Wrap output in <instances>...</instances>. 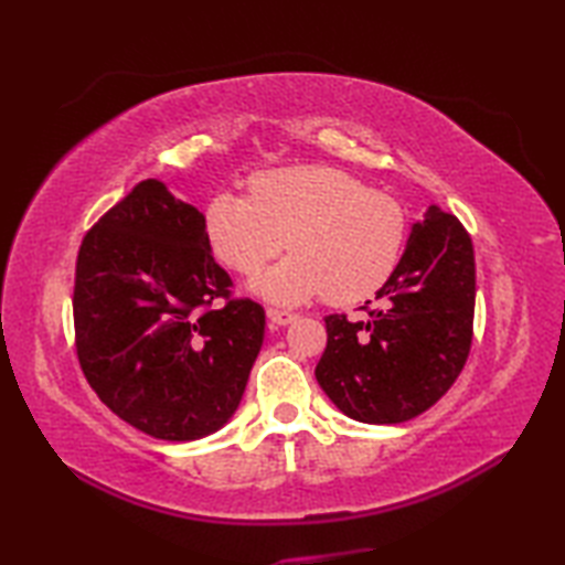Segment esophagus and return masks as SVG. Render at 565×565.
<instances>
[{
    "instance_id": "34e87169",
    "label": "esophagus",
    "mask_w": 565,
    "mask_h": 565,
    "mask_svg": "<svg viewBox=\"0 0 565 565\" xmlns=\"http://www.w3.org/2000/svg\"><path fill=\"white\" fill-rule=\"evenodd\" d=\"M267 318L274 322V326H279V328L291 326V322L296 320V316L289 313V310H279V308H269L267 310Z\"/></svg>"
}]
</instances>
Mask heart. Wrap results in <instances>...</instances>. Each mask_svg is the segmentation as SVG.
<instances>
[{
	"mask_svg": "<svg viewBox=\"0 0 565 565\" xmlns=\"http://www.w3.org/2000/svg\"><path fill=\"white\" fill-rule=\"evenodd\" d=\"M211 249L237 274H257L284 247L294 255L249 284L252 294L298 306L326 294L356 303L393 274L407 237L405 211L328 164H296L249 179V196H213L203 213Z\"/></svg>",
	"mask_w": 565,
	"mask_h": 565,
	"instance_id": "1",
	"label": "heart"
}]
</instances>
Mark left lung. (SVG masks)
Returning a JSON list of instances; mask_svg holds the SVG:
<instances>
[{
  "label": "left lung",
  "mask_w": 565,
  "mask_h": 565,
  "mask_svg": "<svg viewBox=\"0 0 565 565\" xmlns=\"http://www.w3.org/2000/svg\"><path fill=\"white\" fill-rule=\"evenodd\" d=\"M376 301L366 320L326 318L316 379L347 417L398 425L451 388L471 350L476 259L463 225L429 206Z\"/></svg>",
  "instance_id": "left-lung-1"
}]
</instances>
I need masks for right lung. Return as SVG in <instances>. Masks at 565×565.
Segmentation results:
<instances>
[{"instance_id":"right-lung-1","label":"right lung","mask_w":565,"mask_h":565,"mask_svg":"<svg viewBox=\"0 0 565 565\" xmlns=\"http://www.w3.org/2000/svg\"><path fill=\"white\" fill-rule=\"evenodd\" d=\"M203 213L160 179L140 182L84 235L75 334L89 386L124 423L164 441L218 431L264 342V308L227 298Z\"/></svg>"}]
</instances>
